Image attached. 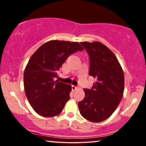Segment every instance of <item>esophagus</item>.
I'll list each match as a JSON object with an SVG mask.
<instances>
[{
	"instance_id": "34e87169",
	"label": "esophagus",
	"mask_w": 146,
	"mask_h": 146,
	"mask_svg": "<svg viewBox=\"0 0 146 146\" xmlns=\"http://www.w3.org/2000/svg\"><path fill=\"white\" fill-rule=\"evenodd\" d=\"M71 88H72V90H76L77 88H78V87H77V86H73H73H71Z\"/></svg>"
}]
</instances>
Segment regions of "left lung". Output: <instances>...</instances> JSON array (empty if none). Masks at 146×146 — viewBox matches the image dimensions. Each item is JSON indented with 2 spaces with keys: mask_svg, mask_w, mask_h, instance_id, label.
<instances>
[{
  "mask_svg": "<svg viewBox=\"0 0 146 146\" xmlns=\"http://www.w3.org/2000/svg\"><path fill=\"white\" fill-rule=\"evenodd\" d=\"M89 56V75L96 79L78 103L82 116L92 122L107 119L119 104L124 90V75L116 56L100 42H80Z\"/></svg>",
  "mask_w": 146,
  "mask_h": 146,
  "instance_id": "left-lung-1",
  "label": "left lung"
}]
</instances>
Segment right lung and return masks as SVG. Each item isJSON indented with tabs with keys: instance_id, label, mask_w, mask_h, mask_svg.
Masks as SVG:
<instances>
[{
	"instance_id": "add662e5",
	"label": "right lung",
	"mask_w": 146,
	"mask_h": 146,
	"mask_svg": "<svg viewBox=\"0 0 146 146\" xmlns=\"http://www.w3.org/2000/svg\"><path fill=\"white\" fill-rule=\"evenodd\" d=\"M84 50L78 42L51 40L31 57L24 73L25 94L33 110L42 117L59 115L70 99L71 85L56 81L68 57Z\"/></svg>"
}]
</instances>
